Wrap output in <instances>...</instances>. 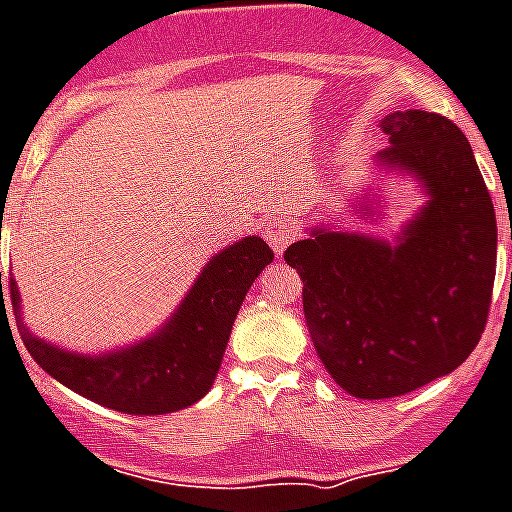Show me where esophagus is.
Masks as SVG:
<instances>
[{
	"mask_svg": "<svg viewBox=\"0 0 512 512\" xmlns=\"http://www.w3.org/2000/svg\"><path fill=\"white\" fill-rule=\"evenodd\" d=\"M295 235H298V230H295L290 222H285V219L266 227V240H269V246H272L274 253L285 251V248L295 240Z\"/></svg>",
	"mask_w": 512,
	"mask_h": 512,
	"instance_id": "34e87169",
	"label": "esophagus"
}]
</instances>
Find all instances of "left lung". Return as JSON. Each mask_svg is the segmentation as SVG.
Listing matches in <instances>:
<instances>
[{
    "label": "left lung",
    "mask_w": 512,
    "mask_h": 512,
    "mask_svg": "<svg viewBox=\"0 0 512 512\" xmlns=\"http://www.w3.org/2000/svg\"><path fill=\"white\" fill-rule=\"evenodd\" d=\"M379 128L390 146L374 156V183L387 172L411 177L421 209L392 240L348 230L332 214L285 251L324 369L363 400L398 398L458 369L481 340L497 266L492 198L458 125L405 109ZM358 198L356 219H384L379 185Z\"/></svg>",
    "instance_id": "obj_1"
}]
</instances>
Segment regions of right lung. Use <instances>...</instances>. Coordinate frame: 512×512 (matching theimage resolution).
I'll use <instances>...</instances> for the list:
<instances>
[{"label": "right lung", "mask_w": 512, "mask_h": 512, "mask_svg": "<svg viewBox=\"0 0 512 512\" xmlns=\"http://www.w3.org/2000/svg\"><path fill=\"white\" fill-rule=\"evenodd\" d=\"M272 259V248L259 235L222 248L206 261L175 314L149 337L122 348L78 353L41 340L23 322L20 335L49 377L104 408L133 416L183 411L211 390L243 298ZM10 290L20 314L15 277H10Z\"/></svg>", "instance_id": "obj_1"}]
</instances>
